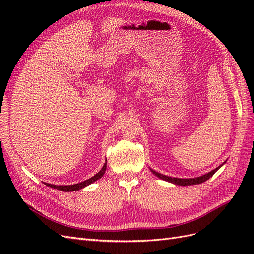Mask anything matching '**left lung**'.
I'll list each match as a JSON object with an SVG mask.
<instances>
[{
	"label": "left lung",
	"mask_w": 254,
	"mask_h": 254,
	"mask_svg": "<svg viewBox=\"0 0 254 254\" xmlns=\"http://www.w3.org/2000/svg\"><path fill=\"white\" fill-rule=\"evenodd\" d=\"M226 163V161L222 164H220L218 167H216L215 168V170H213V171H211V172H209L207 174H204V175H202V176H200V177H196V178H174V177H170V176H165V175H162V174H160V173H157L156 171H153V170H151L150 168V171H151V173L155 175V176H157L158 178H160V179H162V180H165V181H167V182H171V183H174V184H176V186H182V187H186V186H195V184H200V183H202V182H204V181H206V180H209L211 177L216 173L219 168L224 165Z\"/></svg>",
	"instance_id": "obj_1"
}]
</instances>
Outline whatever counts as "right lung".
<instances>
[{
	"mask_svg": "<svg viewBox=\"0 0 254 254\" xmlns=\"http://www.w3.org/2000/svg\"><path fill=\"white\" fill-rule=\"evenodd\" d=\"M107 170V159H106V162L104 164V166L102 167V170L99 171L96 175H94L93 177H91L90 179L88 180H84L82 182H79V183H76V184H71V186H55V184H50V183H45L47 184L48 187L52 188V189H56V190H63V191H74V190H79L83 188H86L88 186H90L91 183L95 182L96 180L101 179L102 177L104 176L105 172Z\"/></svg>",
	"mask_w": 254,
	"mask_h": 254,
	"instance_id": "add662e5",
	"label": "right lung"
}]
</instances>
